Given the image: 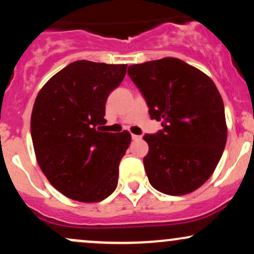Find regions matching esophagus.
<instances>
[{"mask_svg":"<svg viewBox=\"0 0 254 254\" xmlns=\"http://www.w3.org/2000/svg\"><path fill=\"white\" fill-rule=\"evenodd\" d=\"M131 138L135 139V141H136V139H141L142 136L141 135H135V133H132V135H131Z\"/></svg>","mask_w":254,"mask_h":254,"instance_id":"esophagus-1","label":"esophagus"}]
</instances>
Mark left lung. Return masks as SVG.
Here are the masks:
<instances>
[{"label":"left lung","mask_w":254,"mask_h":254,"mask_svg":"<svg viewBox=\"0 0 254 254\" xmlns=\"http://www.w3.org/2000/svg\"><path fill=\"white\" fill-rule=\"evenodd\" d=\"M127 74L147 101L150 118L162 125L159 132L143 136L150 185L170 196L197 190L214 173L227 142L223 100L214 81L173 57L133 64Z\"/></svg>","instance_id":"obj_1"}]
</instances>
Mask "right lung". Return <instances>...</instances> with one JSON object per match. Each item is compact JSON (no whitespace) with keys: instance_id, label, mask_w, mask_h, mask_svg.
Masks as SVG:
<instances>
[{"instance_id":"add662e5","label":"right lung","mask_w":254,"mask_h":254,"mask_svg":"<svg viewBox=\"0 0 254 254\" xmlns=\"http://www.w3.org/2000/svg\"><path fill=\"white\" fill-rule=\"evenodd\" d=\"M127 64L76 61L54 75L34 101L31 135L40 170L56 190L83 203L116 190L129 131L103 132L105 103Z\"/></svg>"}]
</instances>
